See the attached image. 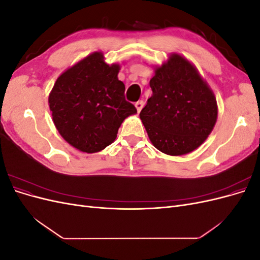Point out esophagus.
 I'll return each mask as SVG.
<instances>
[{
    "mask_svg": "<svg viewBox=\"0 0 260 260\" xmlns=\"http://www.w3.org/2000/svg\"><path fill=\"white\" fill-rule=\"evenodd\" d=\"M135 105H136V107H137V111L140 113V112H141V109H142V108H143V106H144V102H143L142 100H141V101H138Z\"/></svg>",
    "mask_w": 260,
    "mask_h": 260,
    "instance_id": "34e87169",
    "label": "esophagus"
}]
</instances>
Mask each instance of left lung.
I'll return each mask as SVG.
<instances>
[{"label":"left lung","instance_id":"8db88e82","mask_svg":"<svg viewBox=\"0 0 260 260\" xmlns=\"http://www.w3.org/2000/svg\"><path fill=\"white\" fill-rule=\"evenodd\" d=\"M153 95L141 111L153 145L168 155H184L207 139L216 123L214 93L196 68L178 54L155 69L149 81Z\"/></svg>","mask_w":260,"mask_h":260}]
</instances>
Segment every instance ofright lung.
Returning <instances> with one entry per match:
<instances>
[{"label": "right lung", "mask_w": 260, "mask_h": 260, "mask_svg": "<svg viewBox=\"0 0 260 260\" xmlns=\"http://www.w3.org/2000/svg\"><path fill=\"white\" fill-rule=\"evenodd\" d=\"M119 65H107L95 52L62 73L49 96L55 127L67 142L85 153H96L112 144L118 129L135 105L124 99L118 80Z\"/></svg>", "instance_id": "add662e5"}]
</instances>
